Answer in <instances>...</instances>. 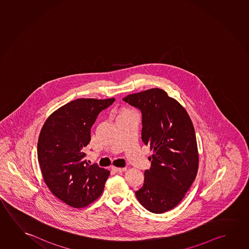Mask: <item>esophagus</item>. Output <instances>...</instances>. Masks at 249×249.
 Masks as SVG:
<instances>
[{
    "label": "esophagus",
    "mask_w": 249,
    "mask_h": 249,
    "mask_svg": "<svg viewBox=\"0 0 249 249\" xmlns=\"http://www.w3.org/2000/svg\"><path fill=\"white\" fill-rule=\"evenodd\" d=\"M112 169L116 172H125L126 170V167H124V168H119V167H115V166H113Z\"/></svg>",
    "instance_id": "34e87169"
}]
</instances>
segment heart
Segmentation results:
<instances>
[{
	"instance_id": "b5f03b06",
	"label": "heart",
	"mask_w": 249,
	"mask_h": 249,
	"mask_svg": "<svg viewBox=\"0 0 249 249\" xmlns=\"http://www.w3.org/2000/svg\"><path fill=\"white\" fill-rule=\"evenodd\" d=\"M125 113H131L130 111H126Z\"/></svg>"
}]
</instances>
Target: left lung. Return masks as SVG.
Returning <instances> with one entry per match:
<instances>
[{"mask_svg": "<svg viewBox=\"0 0 249 249\" xmlns=\"http://www.w3.org/2000/svg\"><path fill=\"white\" fill-rule=\"evenodd\" d=\"M142 115V142L153 150L144 184L135 196L155 214L172 210L184 198L198 170V152L192 120L181 104L161 89L125 96Z\"/></svg>", "mask_w": 249, "mask_h": 249, "instance_id": "obj_1", "label": "left lung"}]
</instances>
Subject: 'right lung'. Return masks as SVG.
<instances>
[{
	"mask_svg": "<svg viewBox=\"0 0 249 249\" xmlns=\"http://www.w3.org/2000/svg\"><path fill=\"white\" fill-rule=\"evenodd\" d=\"M115 98H80L53 112L38 136V160L45 183L55 196L73 208H84L104 192L109 171L84 159L97 115Z\"/></svg>",
	"mask_w": 249,
	"mask_h": 249,
	"instance_id": "1",
	"label": "right lung"
}]
</instances>
